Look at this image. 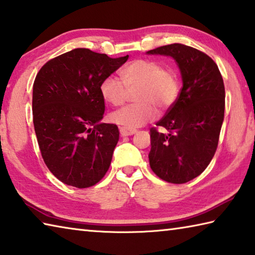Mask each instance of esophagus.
I'll return each instance as SVG.
<instances>
[{"instance_id":"obj_1","label":"esophagus","mask_w":255,"mask_h":255,"mask_svg":"<svg viewBox=\"0 0 255 255\" xmlns=\"http://www.w3.org/2000/svg\"><path fill=\"white\" fill-rule=\"evenodd\" d=\"M135 132H136L135 129H128V128H125V127H120V135H122L123 137L131 136Z\"/></svg>"}]
</instances>
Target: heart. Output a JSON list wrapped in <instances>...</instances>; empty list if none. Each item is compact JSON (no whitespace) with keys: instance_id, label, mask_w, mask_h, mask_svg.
I'll use <instances>...</instances> for the list:
<instances>
[{"instance_id":"obj_1","label":"heart","mask_w":255,"mask_h":255,"mask_svg":"<svg viewBox=\"0 0 255 255\" xmlns=\"http://www.w3.org/2000/svg\"><path fill=\"white\" fill-rule=\"evenodd\" d=\"M122 80L115 77L105 78L100 85L103 98L113 106H122L129 91L137 103L128 105L112 115L114 123L133 129L155 117L156 110H166L176 103L179 95L177 76L155 60L137 59L120 70Z\"/></svg>"}]
</instances>
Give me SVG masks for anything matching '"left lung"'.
I'll list each match as a JSON object with an SVG mask.
<instances>
[{
	"instance_id": "1",
	"label": "left lung",
	"mask_w": 255,
	"mask_h": 255,
	"mask_svg": "<svg viewBox=\"0 0 255 255\" xmlns=\"http://www.w3.org/2000/svg\"><path fill=\"white\" fill-rule=\"evenodd\" d=\"M147 53L173 57L183 79L176 103L150 128V168L167 183H187L204 172L219 145L225 108L223 78L214 60L188 45H163Z\"/></svg>"
}]
</instances>
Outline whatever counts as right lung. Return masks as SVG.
<instances>
[{
	"label": "right lung",
	"mask_w": 255,
	"mask_h": 255,
	"mask_svg": "<svg viewBox=\"0 0 255 255\" xmlns=\"http://www.w3.org/2000/svg\"><path fill=\"white\" fill-rule=\"evenodd\" d=\"M127 60L79 48L49 60L36 75V139L47 167L63 184L91 187L108 172L119 130L99 123L105 113L100 85Z\"/></svg>",
	"instance_id": "1"
}]
</instances>
